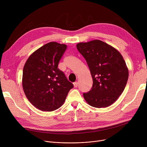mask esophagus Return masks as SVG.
Returning <instances> with one entry per match:
<instances>
[{
    "instance_id": "1",
    "label": "esophagus",
    "mask_w": 147,
    "mask_h": 147,
    "mask_svg": "<svg viewBox=\"0 0 147 147\" xmlns=\"http://www.w3.org/2000/svg\"><path fill=\"white\" fill-rule=\"evenodd\" d=\"M73 84H74V88H77V87L78 86V82H74L73 83Z\"/></svg>"
}]
</instances>
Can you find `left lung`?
I'll use <instances>...</instances> for the list:
<instances>
[{
    "instance_id": "1",
    "label": "left lung",
    "mask_w": 147,
    "mask_h": 147,
    "mask_svg": "<svg viewBox=\"0 0 147 147\" xmlns=\"http://www.w3.org/2000/svg\"><path fill=\"white\" fill-rule=\"evenodd\" d=\"M86 59L93 80L90 91L84 93L87 103L96 108L107 107L117 101L124 90L129 70L121 53L101 40L77 44Z\"/></svg>"
}]
</instances>
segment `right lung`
<instances>
[{"label": "right lung", "mask_w": 147, "mask_h": 147, "mask_svg": "<svg viewBox=\"0 0 147 147\" xmlns=\"http://www.w3.org/2000/svg\"><path fill=\"white\" fill-rule=\"evenodd\" d=\"M67 45L51 42L34 51L23 68L22 84L24 94L37 109L52 111L61 107L73 88L58 68Z\"/></svg>", "instance_id": "add662e5"}]
</instances>
